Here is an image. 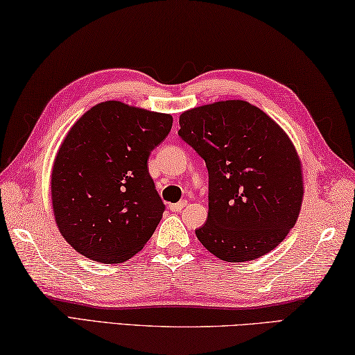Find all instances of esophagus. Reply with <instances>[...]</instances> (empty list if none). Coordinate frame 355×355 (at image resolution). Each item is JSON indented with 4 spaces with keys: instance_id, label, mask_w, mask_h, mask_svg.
Returning a JSON list of instances; mask_svg holds the SVG:
<instances>
[{
    "instance_id": "obj_1",
    "label": "esophagus",
    "mask_w": 355,
    "mask_h": 355,
    "mask_svg": "<svg viewBox=\"0 0 355 355\" xmlns=\"http://www.w3.org/2000/svg\"><path fill=\"white\" fill-rule=\"evenodd\" d=\"M185 206H187V201L182 200V201H179V202L170 204V210H171V212H181V210H182Z\"/></svg>"
}]
</instances>
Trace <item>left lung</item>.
I'll return each instance as SVG.
<instances>
[{
	"label": "left lung",
	"mask_w": 355,
	"mask_h": 355,
	"mask_svg": "<svg viewBox=\"0 0 355 355\" xmlns=\"http://www.w3.org/2000/svg\"><path fill=\"white\" fill-rule=\"evenodd\" d=\"M179 137L206 162L209 215L196 237L226 262L262 257L287 237L302 204L301 160L276 121L241 99L190 109Z\"/></svg>",
	"instance_id": "8db88e82"
}]
</instances>
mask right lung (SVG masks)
I'll list each match as a JSON object with an SVG mask.
<instances>
[{
  "instance_id": "1",
  "label": "right lung",
  "mask_w": 355,
  "mask_h": 355,
  "mask_svg": "<svg viewBox=\"0 0 355 355\" xmlns=\"http://www.w3.org/2000/svg\"><path fill=\"white\" fill-rule=\"evenodd\" d=\"M173 116L120 101L93 105L74 123L54 159V218L87 259L121 263L151 239L165 204L148 159L165 140Z\"/></svg>"
}]
</instances>
